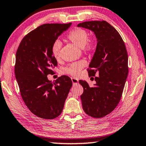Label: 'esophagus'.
Here are the masks:
<instances>
[{
  "label": "esophagus",
  "mask_w": 146,
  "mask_h": 146,
  "mask_svg": "<svg viewBox=\"0 0 146 146\" xmlns=\"http://www.w3.org/2000/svg\"><path fill=\"white\" fill-rule=\"evenodd\" d=\"M71 80H72V83H73V85H78V80H77V79H75V78H71Z\"/></svg>",
  "instance_id": "1"
}]
</instances>
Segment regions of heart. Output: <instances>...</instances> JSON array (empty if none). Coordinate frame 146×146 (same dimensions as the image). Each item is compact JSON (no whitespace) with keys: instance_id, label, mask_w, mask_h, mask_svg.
I'll use <instances>...</instances> for the list:
<instances>
[{"instance_id":"obj_1","label":"heart","mask_w":146,"mask_h":146,"mask_svg":"<svg viewBox=\"0 0 146 146\" xmlns=\"http://www.w3.org/2000/svg\"><path fill=\"white\" fill-rule=\"evenodd\" d=\"M66 38L74 44L82 48L85 52L90 53L93 52L96 46V39L93 36L88 37V33L85 29L81 28H75L68 33ZM61 43L60 41L56 40L53 43L52 47V54L56 59L60 57ZM86 63L85 61L81 60L78 62L70 64L64 69V72L73 77H77L80 75V72Z\"/></svg>"}]
</instances>
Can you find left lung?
Returning a JSON list of instances; mask_svg holds the SVG:
<instances>
[{"instance_id":"obj_1","label":"left lung","mask_w":146,"mask_h":146,"mask_svg":"<svg viewBox=\"0 0 146 146\" xmlns=\"http://www.w3.org/2000/svg\"><path fill=\"white\" fill-rule=\"evenodd\" d=\"M78 27L91 30L97 38L88 69L89 77L94 76L96 83L90 87L85 81L79 82L83 87V110L94 118H101L111 113L121 100L128 74L126 48L118 31L104 20L85 22Z\"/></svg>"}]
</instances>
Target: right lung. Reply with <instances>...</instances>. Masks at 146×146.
I'll use <instances>...</instances> for the list:
<instances>
[{
  "label": "right lung",
  "mask_w": 146,
  "mask_h": 146,
  "mask_svg": "<svg viewBox=\"0 0 146 146\" xmlns=\"http://www.w3.org/2000/svg\"><path fill=\"white\" fill-rule=\"evenodd\" d=\"M71 24L40 25L25 36L17 51L15 74L20 94L29 110L40 118L53 119L60 115L72 85L67 76L54 82L47 78L58 65L52 54L53 43Z\"/></svg>",
  "instance_id": "right-lung-1"
}]
</instances>
